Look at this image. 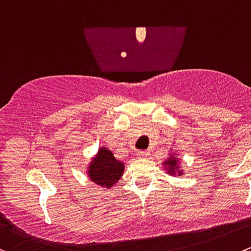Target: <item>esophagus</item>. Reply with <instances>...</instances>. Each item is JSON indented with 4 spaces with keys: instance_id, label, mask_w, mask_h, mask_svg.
<instances>
[{
    "instance_id": "34e87169",
    "label": "esophagus",
    "mask_w": 251,
    "mask_h": 251,
    "mask_svg": "<svg viewBox=\"0 0 251 251\" xmlns=\"http://www.w3.org/2000/svg\"><path fill=\"white\" fill-rule=\"evenodd\" d=\"M137 155H138V156H139V157H142V159H145V157L149 156V154H148V151H139Z\"/></svg>"
}]
</instances>
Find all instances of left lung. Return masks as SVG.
Wrapping results in <instances>:
<instances>
[{
	"instance_id": "8db88e82",
	"label": "left lung",
	"mask_w": 251,
	"mask_h": 251,
	"mask_svg": "<svg viewBox=\"0 0 251 251\" xmlns=\"http://www.w3.org/2000/svg\"><path fill=\"white\" fill-rule=\"evenodd\" d=\"M163 165L165 166V168H164V170H165L168 174H170L171 176H174V175L182 176V170H181V168H180L178 157L171 155V157H169L166 161H164Z\"/></svg>"
}]
</instances>
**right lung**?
Masks as SVG:
<instances>
[{"label":"right lung","instance_id":"right-lung-1","mask_svg":"<svg viewBox=\"0 0 251 251\" xmlns=\"http://www.w3.org/2000/svg\"><path fill=\"white\" fill-rule=\"evenodd\" d=\"M124 163L117 160L108 148L101 147L91 163L87 165V175L92 182L101 187H112L124 173Z\"/></svg>","mask_w":251,"mask_h":251}]
</instances>
